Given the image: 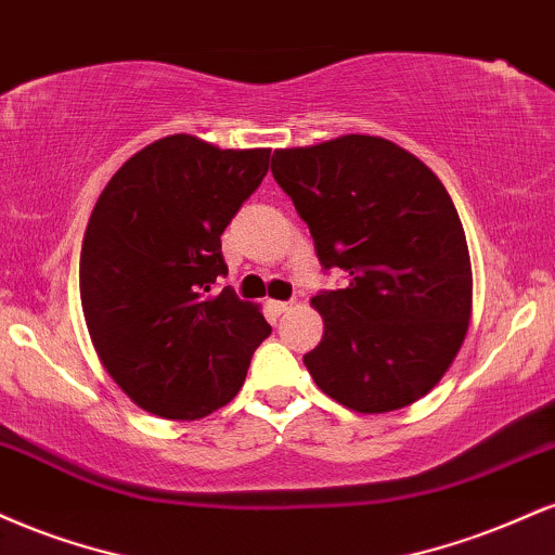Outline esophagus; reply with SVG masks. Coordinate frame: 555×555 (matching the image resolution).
<instances>
[{"instance_id": "1", "label": "esophagus", "mask_w": 555, "mask_h": 555, "mask_svg": "<svg viewBox=\"0 0 555 555\" xmlns=\"http://www.w3.org/2000/svg\"><path fill=\"white\" fill-rule=\"evenodd\" d=\"M291 306H293V301H267V311H270L272 317H280V314H285Z\"/></svg>"}]
</instances>
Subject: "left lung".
<instances>
[{
  "instance_id": "8db88e82",
  "label": "left lung",
  "mask_w": 555,
  "mask_h": 555,
  "mask_svg": "<svg viewBox=\"0 0 555 555\" xmlns=\"http://www.w3.org/2000/svg\"><path fill=\"white\" fill-rule=\"evenodd\" d=\"M272 176L345 285L311 298L324 337L304 356L317 387L356 413L413 405L467 335L473 270L452 197L395 142L345 134L275 150Z\"/></svg>"
}]
</instances>
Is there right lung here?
Listing matches in <instances>:
<instances>
[{"instance_id":"add662e5","label":"right lung","mask_w":555,"mask_h":555,"mask_svg":"<svg viewBox=\"0 0 555 555\" xmlns=\"http://www.w3.org/2000/svg\"><path fill=\"white\" fill-rule=\"evenodd\" d=\"M270 150H220L192 134L142 147L98 197L80 254L90 340L129 400L197 421L238 395L272 327L231 288L220 236L262 184Z\"/></svg>"}]
</instances>
